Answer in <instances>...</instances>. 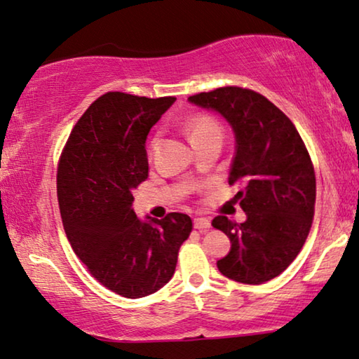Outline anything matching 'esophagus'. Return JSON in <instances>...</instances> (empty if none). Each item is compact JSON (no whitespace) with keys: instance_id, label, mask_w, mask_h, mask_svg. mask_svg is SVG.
<instances>
[{"instance_id":"1","label":"esophagus","mask_w":359,"mask_h":359,"mask_svg":"<svg viewBox=\"0 0 359 359\" xmlns=\"http://www.w3.org/2000/svg\"><path fill=\"white\" fill-rule=\"evenodd\" d=\"M194 228L198 229L200 232H206V231L211 228V224H210V221L206 219V218H195L194 219Z\"/></svg>"}]
</instances>
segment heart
Returning a JSON list of instances; mask_svg holds the SVG:
<instances>
[{
    "label": "heart",
    "instance_id": "heart-1",
    "mask_svg": "<svg viewBox=\"0 0 359 359\" xmlns=\"http://www.w3.org/2000/svg\"><path fill=\"white\" fill-rule=\"evenodd\" d=\"M187 131H189L190 140L194 141L196 138H200V136H205L208 133H221V128L213 117H210V115H205V114H198V115H194V117L187 122ZM156 144H158V140L156 138L151 140V143L148 146L149 154L153 153Z\"/></svg>",
    "mask_w": 359,
    "mask_h": 359
}]
</instances>
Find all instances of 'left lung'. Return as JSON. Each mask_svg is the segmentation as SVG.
Segmentation results:
<instances>
[{
	"mask_svg": "<svg viewBox=\"0 0 359 359\" xmlns=\"http://www.w3.org/2000/svg\"><path fill=\"white\" fill-rule=\"evenodd\" d=\"M189 100L219 112L236 135L229 185L241 187L236 200L247 219L239 224L221 215L211 221L231 239L218 270L245 285L270 281L296 259L314 219L309 151L291 120L255 90L224 86Z\"/></svg>",
	"mask_w": 359,
	"mask_h": 359,
	"instance_id": "left-lung-1",
	"label": "left lung"
}]
</instances>
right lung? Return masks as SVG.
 Returning <instances> with one entry per match:
<instances>
[{
  "label": "right lung",
  "instance_id": "1",
  "mask_svg": "<svg viewBox=\"0 0 359 359\" xmlns=\"http://www.w3.org/2000/svg\"><path fill=\"white\" fill-rule=\"evenodd\" d=\"M175 97L107 93L74 125L58 161L57 195L74 254L107 290L136 299L172 278L190 216L141 223L133 190L148 179L146 136Z\"/></svg>",
  "mask_w": 359,
  "mask_h": 359
}]
</instances>
